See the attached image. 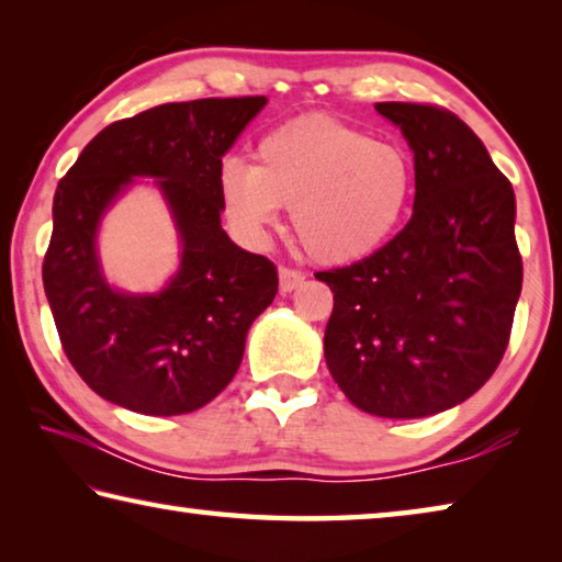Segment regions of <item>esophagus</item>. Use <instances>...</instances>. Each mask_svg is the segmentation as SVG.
<instances>
[{"label": "esophagus", "instance_id": "1", "mask_svg": "<svg viewBox=\"0 0 562 562\" xmlns=\"http://www.w3.org/2000/svg\"><path fill=\"white\" fill-rule=\"evenodd\" d=\"M304 282V272L292 270V268H280V292H292L294 288H300Z\"/></svg>", "mask_w": 562, "mask_h": 562}]
</instances>
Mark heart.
<instances>
[{
    "label": "heart",
    "instance_id": "b5f03b06",
    "mask_svg": "<svg viewBox=\"0 0 562 562\" xmlns=\"http://www.w3.org/2000/svg\"><path fill=\"white\" fill-rule=\"evenodd\" d=\"M221 205L250 245L268 243L280 207L312 258L349 265L374 255L396 233L414 193V166L402 146L331 116H304L272 128L255 146V166L227 158L217 173Z\"/></svg>",
    "mask_w": 562,
    "mask_h": 562
}]
</instances>
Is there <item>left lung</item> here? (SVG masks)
Segmentation results:
<instances>
[{"label": "left lung", "instance_id": "obj_1", "mask_svg": "<svg viewBox=\"0 0 562 562\" xmlns=\"http://www.w3.org/2000/svg\"><path fill=\"white\" fill-rule=\"evenodd\" d=\"M414 150V213L374 255L317 272L335 292L329 374L357 408L422 418L488 382L520 297L516 195L481 138L429 103H376Z\"/></svg>", "mask_w": 562, "mask_h": 562}]
</instances>
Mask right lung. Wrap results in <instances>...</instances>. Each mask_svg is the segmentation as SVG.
<instances>
[{"instance_id":"right-lung-1","label":"right lung","mask_w":562,"mask_h":562,"mask_svg":"<svg viewBox=\"0 0 562 562\" xmlns=\"http://www.w3.org/2000/svg\"><path fill=\"white\" fill-rule=\"evenodd\" d=\"M265 97L164 103L103 128L59 180L44 292L71 367L111 404L148 416L205 406L233 382L255 317L278 294L274 265L221 225L223 156ZM154 177L175 217L179 272L133 295L102 278L95 235L108 207Z\"/></svg>"}]
</instances>
